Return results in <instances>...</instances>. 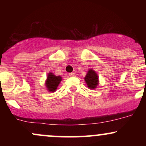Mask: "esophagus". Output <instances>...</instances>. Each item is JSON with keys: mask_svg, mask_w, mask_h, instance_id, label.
I'll return each instance as SVG.
<instances>
[{"mask_svg": "<svg viewBox=\"0 0 146 146\" xmlns=\"http://www.w3.org/2000/svg\"><path fill=\"white\" fill-rule=\"evenodd\" d=\"M68 75H69L70 77H74L75 76V73H69V74H68Z\"/></svg>", "mask_w": 146, "mask_h": 146, "instance_id": "34e87169", "label": "esophagus"}]
</instances>
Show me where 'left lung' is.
I'll return each instance as SVG.
<instances>
[{"label":"left lung","mask_w":146,"mask_h":146,"mask_svg":"<svg viewBox=\"0 0 146 146\" xmlns=\"http://www.w3.org/2000/svg\"><path fill=\"white\" fill-rule=\"evenodd\" d=\"M85 82L87 84V86L89 88L94 89L98 84V76L97 73L93 70L90 69L88 71L84 78Z\"/></svg>","instance_id":"obj_1"}]
</instances>
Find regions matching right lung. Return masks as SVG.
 <instances>
[{"label": "right lung", "instance_id": "right-lung-1", "mask_svg": "<svg viewBox=\"0 0 146 146\" xmlns=\"http://www.w3.org/2000/svg\"><path fill=\"white\" fill-rule=\"evenodd\" d=\"M61 80V77L56 76L51 73H48L47 80L46 81V86L48 91L54 92L57 89V87L59 85Z\"/></svg>", "mask_w": 146, "mask_h": 146}]
</instances>
